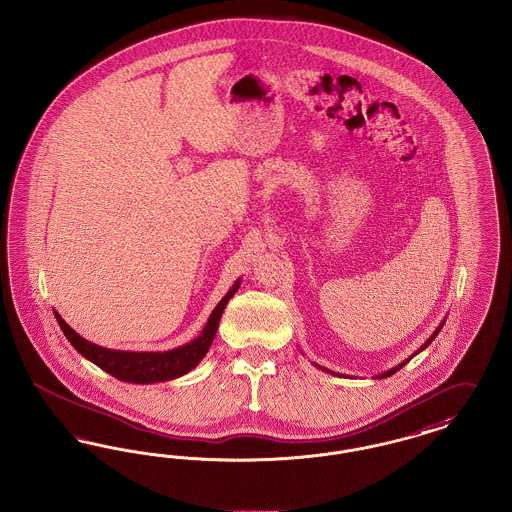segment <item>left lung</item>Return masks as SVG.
<instances>
[{
  "label": "left lung",
  "instance_id": "obj_1",
  "mask_svg": "<svg viewBox=\"0 0 512 512\" xmlns=\"http://www.w3.org/2000/svg\"><path fill=\"white\" fill-rule=\"evenodd\" d=\"M443 324H445V320H443V322H441V324H439L438 328H436V332H434V334H432V336H430V338H428V340L424 341V345H422V347H420V349H416V351H414V353H413V355H411V357H407V359H405V361H403V363H399V365L393 366V368H390V370H386V372H382V374H376V376H374V378H388V376H391V374H395V372H397V370H399V368H401V366L407 365V363H409V361H411V359H413L414 355H418V353H420V351H424V349H426V347H428V345H430V343H432V341H434V338H436V336H438V334H439V330H441V328H443ZM315 366H317V368H322V366H318V365H315ZM322 370H324V372H328V374H334V376H343V374H338V372H334V370H328V368H322Z\"/></svg>",
  "mask_w": 512,
  "mask_h": 512
}]
</instances>
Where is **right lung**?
Returning a JSON list of instances; mask_svg holds the SVG:
<instances>
[{
  "label": "right lung",
  "mask_w": 512,
  "mask_h": 512,
  "mask_svg": "<svg viewBox=\"0 0 512 512\" xmlns=\"http://www.w3.org/2000/svg\"><path fill=\"white\" fill-rule=\"evenodd\" d=\"M240 280L234 282V286L226 292V295L219 301V305L213 309L211 317L207 318L205 328L195 340L174 347L169 351H119V349H107L96 345L92 341L84 340L80 334H76L73 328L61 318L57 311L53 315L57 318L63 334L71 341L74 349L98 365L107 374L115 376L121 382L130 384H155V382H167L180 378L194 370L195 366L201 363V359L207 355L211 343L215 340L217 328H219L220 317L226 309V303L232 299V295L238 292Z\"/></svg>",
  "instance_id": "1"
}]
</instances>
